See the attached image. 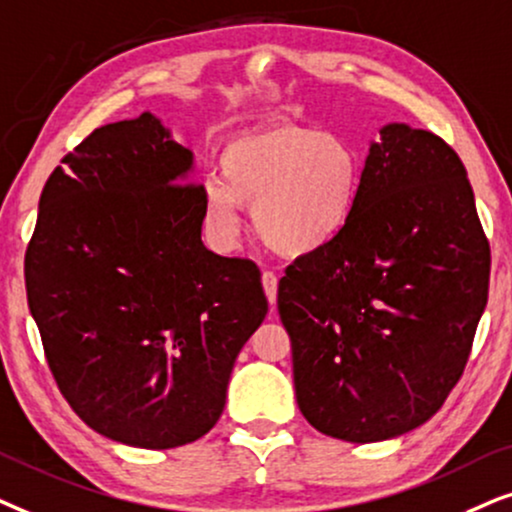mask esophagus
<instances>
[{
    "label": "esophagus",
    "mask_w": 512,
    "mask_h": 512,
    "mask_svg": "<svg viewBox=\"0 0 512 512\" xmlns=\"http://www.w3.org/2000/svg\"><path fill=\"white\" fill-rule=\"evenodd\" d=\"M262 285H264V292H267V299L271 306H276V292H278V276L274 271H264L262 274Z\"/></svg>",
    "instance_id": "esophagus-1"
}]
</instances>
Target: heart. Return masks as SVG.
Wrapping results in <instances>:
<instances>
[{
  "mask_svg": "<svg viewBox=\"0 0 512 512\" xmlns=\"http://www.w3.org/2000/svg\"><path fill=\"white\" fill-rule=\"evenodd\" d=\"M220 175L203 185V220L217 241H234L241 206H252V227L271 250L306 257L351 227L363 159L339 133L264 124L224 145Z\"/></svg>",
  "mask_w": 512,
  "mask_h": 512,
  "instance_id": "b5f03b06",
  "label": "heart"
}]
</instances>
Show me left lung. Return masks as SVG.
<instances>
[{
    "label": "left lung",
    "instance_id": "1",
    "mask_svg": "<svg viewBox=\"0 0 512 512\" xmlns=\"http://www.w3.org/2000/svg\"><path fill=\"white\" fill-rule=\"evenodd\" d=\"M489 267L459 154L421 128H381L351 227L278 283L304 419L346 442L431 419L468 363Z\"/></svg>",
    "mask_w": 512,
    "mask_h": 512
}]
</instances>
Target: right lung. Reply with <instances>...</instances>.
Instances as JSON below:
<instances>
[{"mask_svg":"<svg viewBox=\"0 0 512 512\" xmlns=\"http://www.w3.org/2000/svg\"><path fill=\"white\" fill-rule=\"evenodd\" d=\"M63 163L25 252L53 379L109 440H199L269 311L260 269L203 245V185L187 182L194 156L149 112L95 128Z\"/></svg>","mask_w":512,"mask_h":512,"instance_id":"add662e5","label":"right lung"}]
</instances>
